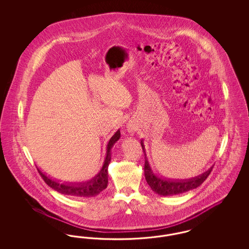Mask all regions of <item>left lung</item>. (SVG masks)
<instances>
[{
  "instance_id": "8db88e82",
  "label": "left lung",
  "mask_w": 249,
  "mask_h": 249,
  "mask_svg": "<svg viewBox=\"0 0 249 249\" xmlns=\"http://www.w3.org/2000/svg\"><path fill=\"white\" fill-rule=\"evenodd\" d=\"M142 151L144 153V177L147 184L151 188V190L155 193L160 195V196H172V195H178L184 192H187L189 190H194L201 186L204 182V180L208 178L210 175L213 167H211L209 170L204 172L200 176L196 178H190V179H170V178L159 177L155 174L150 167L149 161L147 160L145 148L142 140H141Z\"/></svg>"
}]
</instances>
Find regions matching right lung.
<instances>
[{"instance_id": "right-lung-1", "label": "right lung", "mask_w": 249, "mask_h": 249, "mask_svg": "<svg viewBox=\"0 0 249 249\" xmlns=\"http://www.w3.org/2000/svg\"><path fill=\"white\" fill-rule=\"evenodd\" d=\"M119 138H120V130H118L107 143V156L105 159L104 165L94 178L89 181L74 182V183L72 182L60 183L59 180L50 178L37 167L38 173L50 188H52L53 190L58 191L61 194L69 195L76 198L95 197L98 194H100V192L107 189V184H108V165L111 161V149L114 146V144L119 141Z\"/></svg>"}]
</instances>
